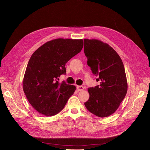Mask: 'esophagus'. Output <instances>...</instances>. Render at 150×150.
<instances>
[{"label":"esophagus","instance_id":"1","mask_svg":"<svg viewBox=\"0 0 150 150\" xmlns=\"http://www.w3.org/2000/svg\"><path fill=\"white\" fill-rule=\"evenodd\" d=\"M76 89L78 91H81L84 89V88H83V86H77Z\"/></svg>","mask_w":150,"mask_h":150}]
</instances>
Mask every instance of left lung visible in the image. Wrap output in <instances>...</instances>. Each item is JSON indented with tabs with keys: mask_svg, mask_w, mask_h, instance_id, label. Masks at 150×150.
<instances>
[{
	"mask_svg": "<svg viewBox=\"0 0 150 150\" xmlns=\"http://www.w3.org/2000/svg\"><path fill=\"white\" fill-rule=\"evenodd\" d=\"M84 52L88 65L100 85L89 88V98L84 105L92 114L106 117L114 113L127 92L123 63L108 44L97 39H84Z\"/></svg>",
	"mask_w": 150,
	"mask_h": 150,
	"instance_id": "left-lung-1",
	"label": "left lung"
}]
</instances>
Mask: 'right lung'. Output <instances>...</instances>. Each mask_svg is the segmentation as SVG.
Here are the masks:
<instances>
[{"mask_svg":"<svg viewBox=\"0 0 150 150\" xmlns=\"http://www.w3.org/2000/svg\"><path fill=\"white\" fill-rule=\"evenodd\" d=\"M83 39L58 38L47 42L33 53L23 80V89L30 105L46 116L64 108L76 87L59 77L66 74V62L83 49Z\"/></svg>","mask_w":150,"mask_h":150,"instance_id":"right-lung-1","label":"right lung"}]
</instances>
